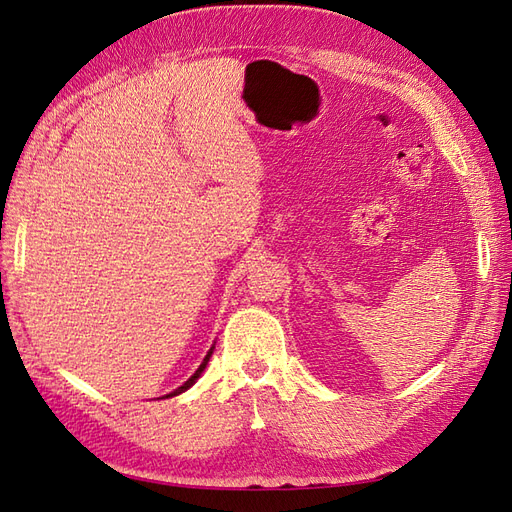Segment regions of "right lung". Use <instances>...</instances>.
<instances>
[{"label":"right lung","instance_id":"add662e5","mask_svg":"<svg viewBox=\"0 0 512 512\" xmlns=\"http://www.w3.org/2000/svg\"><path fill=\"white\" fill-rule=\"evenodd\" d=\"M213 348H215V344H213V346H211V350L207 352V356L203 359V363H200V367L194 371V376H190L188 380H185V382L179 386V389H175L173 393H168V395H164V397H175V395H181V393L188 391L190 386H194V384H196V380H198L200 376H203V371H205V367H207V363H209V359H211V354H213ZM164 397H160V399H164Z\"/></svg>","mask_w":512,"mask_h":512}]
</instances>
